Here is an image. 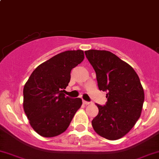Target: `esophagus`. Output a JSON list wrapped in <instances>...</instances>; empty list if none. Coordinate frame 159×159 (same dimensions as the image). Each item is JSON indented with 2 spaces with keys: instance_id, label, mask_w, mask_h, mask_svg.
Masks as SVG:
<instances>
[{
  "instance_id": "esophagus-1",
  "label": "esophagus",
  "mask_w": 159,
  "mask_h": 159,
  "mask_svg": "<svg viewBox=\"0 0 159 159\" xmlns=\"http://www.w3.org/2000/svg\"><path fill=\"white\" fill-rule=\"evenodd\" d=\"M82 102H83V104H84V105H89V104H90V102H89L85 101V100H83Z\"/></svg>"
}]
</instances>
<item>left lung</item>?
Returning a JSON list of instances; mask_svg holds the SVG:
<instances>
[{"instance_id": "obj_1", "label": "left lung", "mask_w": 159, "mask_h": 159, "mask_svg": "<svg viewBox=\"0 0 159 159\" xmlns=\"http://www.w3.org/2000/svg\"><path fill=\"white\" fill-rule=\"evenodd\" d=\"M95 70L98 87L106 92V105L96 104L98 113L92 120L95 131L108 140L127 134L141 116L144 89L131 66L106 50L84 51Z\"/></svg>"}]
</instances>
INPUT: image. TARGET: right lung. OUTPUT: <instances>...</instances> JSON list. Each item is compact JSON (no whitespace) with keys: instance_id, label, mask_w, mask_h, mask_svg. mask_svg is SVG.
<instances>
[{"instance_id":"obj_1","label":"right lung","mask_w":159,"mask_h":159,"mask_svg":"<svg viewBox=\"0 0 159 159\" xmlns=\"http://www.w3.org/2000/svg\"><path fill=\"white\" fill-rule=\"evenodd\" d=\"M84 52L67 50L39 65L23 89V107L36 133L52 138L64 133L81 107L80 98L66 96L70 71L82 62Z\"/></svg>"}]
</instances>
